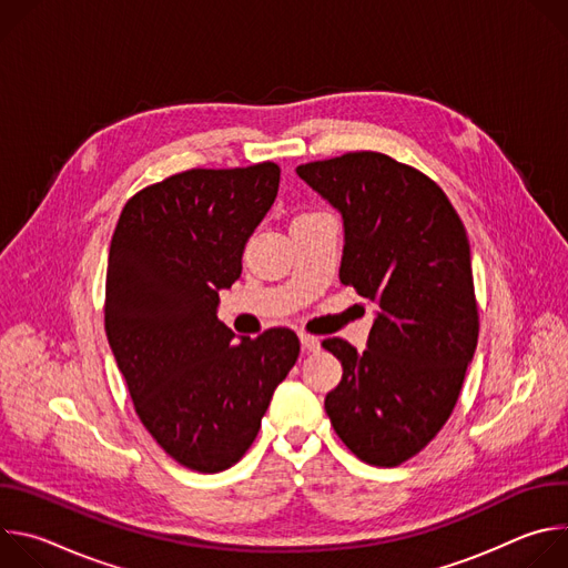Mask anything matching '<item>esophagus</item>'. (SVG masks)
Returning a JSON list of instances; mask_svg holds the SVG:
<instances>
[{"label":"esophagus","instance_id":"esophagus-1","mask_svg":"<svg viewBox=\"0 0 568 568\" xmlns=\"http://www.w3.org/2000/svg\"><path fill=\"white\" fill-rule=\"evenodd\" d=\"M298 339H301V346H303L305 353H314V351H318V346H321L318 337H314V335H310V333H301Z\"/></svg>","mask_w":568,"mask_h":568}]
</instances>
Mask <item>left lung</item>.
Instances as JSON below:
<instances>
[{
  "mask_svg": "<svg viewBox=\"0 0 568 568\" xmlns=\"http://www.w3.org/2000/svg\"><path fill=\"white\" fill-rule=\"evenodd\" d=\"M344 217L339 281L377 305L368 348L323 339L344 366L326 395L342 443L364 463L395 467L449 420L478 342L469 240L445 191L373 150L296 169Z\"/></svg>",
  "mask_w": 568,
  "mask_h": 568,
  "instance_id": "obj_1",
  "label": "left lung"
}]
</instances>
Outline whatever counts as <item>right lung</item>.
Segmentation results:
<instances>
[{"label": "right lung", "instance_id": "obj_1", "mask_svg": "<svg viewBox=\"0 0 568 568\" xmlns=\"http://www.w3.org/2000/svg\"><path fill=\"white\" fill-rule=\"evenodd\" d=\"M278 182L274 161L191 169L134 193L112 235L103 312L116 366L148 434L202 474L245 456L301 353L290 328L235 342L215 314Z\"/></svg>", "mask_w": 568, "mask_h": 568}]
</instances>
